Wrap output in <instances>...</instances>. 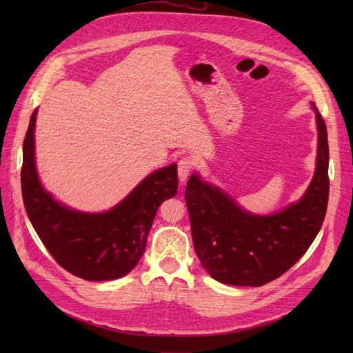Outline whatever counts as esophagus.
<instances>
[{
    "mask_svg": "<svg viewBox=\"0 0 353 353\" xmlns=\"http://www.w3.org/2000/svg\"><path fill=\"white\" fill-rule=\"evenodd\" d=\"M194 159L191 157H183L178 162V176L181 183H185L188 175L191 174V170L194 168Z\"/></svg>",
    "mask_w": 353,
    "mask_h": 353,
    "instance_id": "34e87169",
    "label": "esophagus"
}]
</instances>
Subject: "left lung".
I'll return each mask as SVG.
<instances>
[{
    "mask_svg": "<svg viewBox=\"0 0 353 353\" xmlns=\"http://www.w3.org/2000/svg\"><path fill=\"white\" fill-rule=\"evenodd\" d=\"M318 147L311 184L296 203L270 215L243 209L228 193L190 176L185 201L194 250L219 283L259 287L279 279L302 258L321 230L328 203L327 126L315 103Z\"/></svg>",
    "mask_w": 353,
    "mask_h": 353,
    "instance_id": "8db88e82",
    "label": "left lung"
}]
</instances>
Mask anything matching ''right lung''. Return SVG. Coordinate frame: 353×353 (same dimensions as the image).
I'll return each mask as SVG.
<instances>
[{"instance_id": "add662e5", "label": "right lung", "mask_w": 353, "mask_h": 353, "mask_svg": "<svg viewBox=\"0 0 353 353\" xmlns=\"http://www.w3.org/2000/svg\"><path fill=\"white\" fill-rule=\"evenodd\" d=\"M37 113L38 109L30 116L20 174L32 227L57 263L79 279L108 281L130 274L145 250L159 206L176 194V163L153 170L109 210L72 209L41 184L35 163Z\"/></svg>"}]
</instances>
